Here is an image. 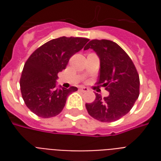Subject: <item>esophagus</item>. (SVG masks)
<instances>
[{"instance_id": "34e87169", "label": "esophagus", "mask_w": 161, "mask_h": 161, "mask_svg": "<svg viewBox=\"0 0 161 161\" xmlns=\"http://www.w3.org/2000/svg\"><path fill=\"white\" fill-rule=\"evenodd\" d=\"M80 90L82 91H84V92H86V91H89V88L85 87V86H82V87H80Z\"/></svg>"}]
</instances>
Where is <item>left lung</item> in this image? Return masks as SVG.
<instances>
[{
    "mask_svg": "<svg viewBox=\"0 0 161 161\" xmlns=\"http://www.w3.org/2000/svg\"><path fill=\"white\" fill-rule=\"evenodd\" d=\"M93 49L100 58L97 84L109 92L106 97L96 94V99L85 107L89 115L103 122L115 121L133 108L140 95V77L133 61L116 43L92 40L84 50Z\"/></svg>",
    "mask_w": 161,
    "mask_h": 161,
    "instance_id": "8db88e82",
    "label": "left lung"
}]
</instances>
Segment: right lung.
I'll return each mask as SVG.
<instances>
[{
	"instance_id": "add662e5",
	"label": "right lung",
	"mask_w": 161,
	"mask_h": 161,
	"mask_svg": "<svg viewBox=\"0 0 161 161\" xmlns=\"http://www.w3.org/2000/svg\"><path fill=\"white\" fill-rule=\"evenodd\" d=\"M89 39L60 37L45 43L33 52L23 67L20 91L26 107L42 118L56 116L63 110L68 96L77 88H56L58 73L66 68L75 53Z\"/></svg>"
}]
</instances>
